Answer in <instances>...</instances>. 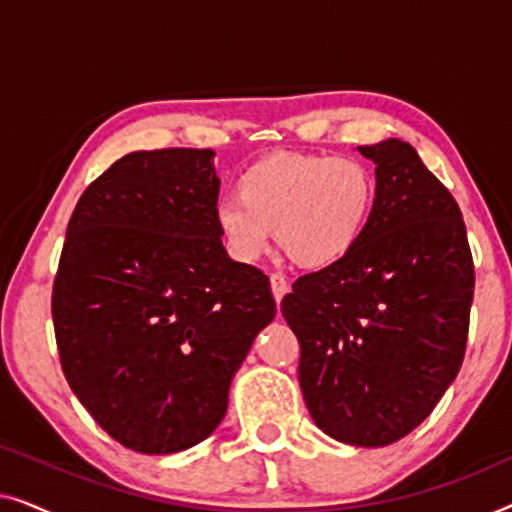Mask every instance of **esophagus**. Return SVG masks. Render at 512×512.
<instances>
[{"label": "esophagus", "mask_w": 512, "mask_h": 512, "mask_svg": "<svg viewBox=\"0 0 512 512\" xmlns=\"http://www.w3.org/2000/svg\"><path fill=\"white\" fill-rule=\"evenodd\" d=\"M270 286H272V296L279 303L286 296V291H289V282L282 275H270Z\"/></svg>", "instance_id": "obj_1"}]
</instances>
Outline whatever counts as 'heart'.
Returning a JSON list of instances; mask_svg holds the SVG:
<instances>
[{
  "instance_id": "obj_1",
  "label": "heart",
  "mask_w": 512,
  "mask_h": 512,
  "mask_svg": "<svg viewBox=\"0 0 512 512\" xmlns=\"http://www.w3.org/2000/svg\"><path fill=\"white\" fill-rule=\"evenodd\" d=\"M375 195V174L359 158L279 153L242 174L237 195L216 205L214 221L235 261H256L275 230L291 261L326 268L359 242Z\"/></svg>"
}]
</instances>
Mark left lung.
Instances as JSON below:
<instances>
[{
  "mask_svg": "<svg viewBox=\"0 0 512 512\" xmlns=\"http://www.w3.org/2000/svg\"><path fill=\"white\" fill-rule=\"evenodd\" d=\"M359 151L375 163L368 226L345 258L296 279L282 314L314 424L340 443L384 447L457 377L475 272L457 200L417 151L403 139Z\"/></svg>",
  "mask_w": 512,
  "mask_h": 512,
  "instance_id": "1",
  "label": "left lung"
}]
</instances>
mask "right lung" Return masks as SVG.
I'll use <instances>...</instances> for the list:
<instances>
[{"label":"right lung","instance_id":"add662e5","mask_svg":"<svg viewBox=\"0 0 512 512\" xmlns=\"http://www.w3.org/2000/svg\"><path fill=\"white\" fill-rule=\"evenodd\" d=\"M212 149L135 151L76 202L53 284L62 373L97 424L142 454L212 436L270 279L226 254Z\"/></svg>","mask_w":512,"mask_h":512}]
</instances>
